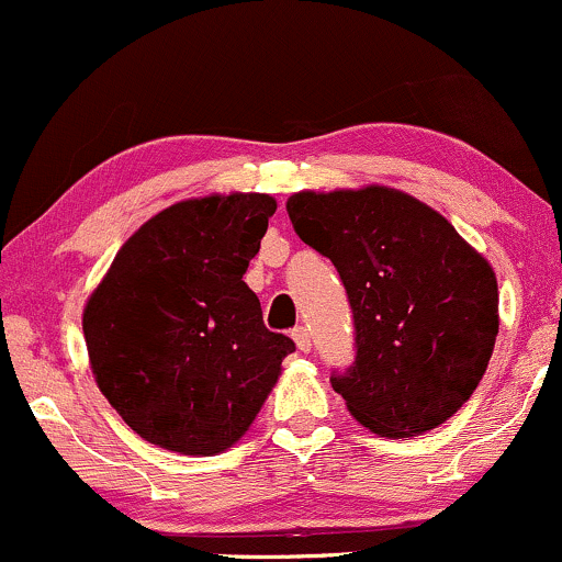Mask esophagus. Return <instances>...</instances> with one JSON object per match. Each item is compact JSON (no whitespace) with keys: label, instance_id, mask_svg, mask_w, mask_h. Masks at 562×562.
I'll return each instance as SVG.
<instances>
[{"label":"esophagus","instance_id":"esophagus-1","mask_svg":"<svg viewBox=\"0 0 562 562\" xmlns=\"http://www.w3.org/2000/svg\"><path fill=\"white\" fill-rule=\"evenodd\" d=\"M292 339H294V345H296V349H300V352H310V334H307V328L305 326H296V328H292Z\"/></svg>","mask_w":562,"mask_h":562}]
</instances>
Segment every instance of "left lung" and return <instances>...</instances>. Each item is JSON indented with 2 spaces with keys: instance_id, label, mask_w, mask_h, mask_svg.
<instances>
[{
  "instance_id": "obj_1",
  "label": "left lung",
  "mask_w": 562,
  "mask_h": 562,
  "mask_svg": "<svg viewBox=\"0 0 562 562\" xmlns=\"http://www.w3.org/2000/svg\"><path fill=\"white\" fill-rule=\"evenodd\" d=\"M300 239L334 262L355 360L331 373L349 413L381 437H418L471 400L497 339V279L437 210L397 189L289 196Z\"/></svg>"
}]
</instances>
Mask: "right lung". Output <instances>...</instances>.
Returning a JSON list of instances; mask_svg holds the SVG:
<instances>
[{"label":"right lung","instance_id":"right-lung-1","mask_svg":"<svg viewBox=\"0 0 562 562\" xmlns=\"http://www.w3.org/2000/svg\"><path fill=\"white\" fill-rule=\"evenodd\" d=\"M276 200L178 202L123 244L83 310L91 371L142 439L183 454L228 450L294 352L244 283Z\"/></svg>","mask_w":562,"mask_h":562}]
</instances>
